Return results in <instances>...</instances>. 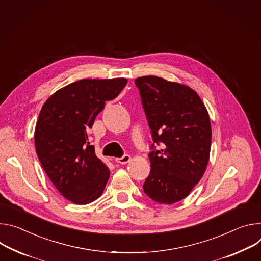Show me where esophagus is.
I'll list each match as a JSON object with an SVG mask.
<instances>
[{
  "label": "esophagus",
  "mask_w": 261,
  "mask_h": 261,
  "mask_svg": "<svg viewBox=\"0 0 261 261\" xmlns=\"http://www.w3.org/2000/svg\"><path fill=\"white\" fill-rule=\"evenodd\" d=\"M130 160H132V158H130V155H128V154H124V155H123V156H121V158L115 159V161H116V162L119 163V164H122V165L127 164Z\"/></svg>",
  "instance_id": "esophagus-1"
}]
</instances>
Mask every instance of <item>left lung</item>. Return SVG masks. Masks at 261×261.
<instances>
[{
    "label": "left lung",
    "instance_id": "1",
    "mask_svg": "<svg viewBox=\"0 0 261 261\" xmlns=\"http://www.w3.org/2000/svg\"><path fill=\"white\" fill-rule=\"evenodd\" d=\"M146 114L153 149L144 193L158 203L185 199L203 176L210 160L212 126L207 110L190 87L155 75L135 80ZM162 143L156 151L154 145Z\"/></svg>",
    "mask_w": 261,
    "mask_h": 261
}]
</instances>
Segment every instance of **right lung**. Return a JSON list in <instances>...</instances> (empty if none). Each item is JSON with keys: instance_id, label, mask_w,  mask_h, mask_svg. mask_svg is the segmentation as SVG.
I'll list each match as a JSON object with an SVG mask.
<instances>
[{"instance_id": "1", "label": "right lung", "mask_w": 261, "mask_h": 261, "mask_svg": "<svg viewBox=\"0 0 261 261\" xmlns=\"http://www.w3.org/2000/svg\"><path fill=\"white\" fill-rule=\"evenodd\" d=\"M126 83L124 77L80 80L55 92L41 108L36 153L55 188L72 203H91L106 188L110 170L96 156L87 132Z\"/></svg>"}]
</instances>
